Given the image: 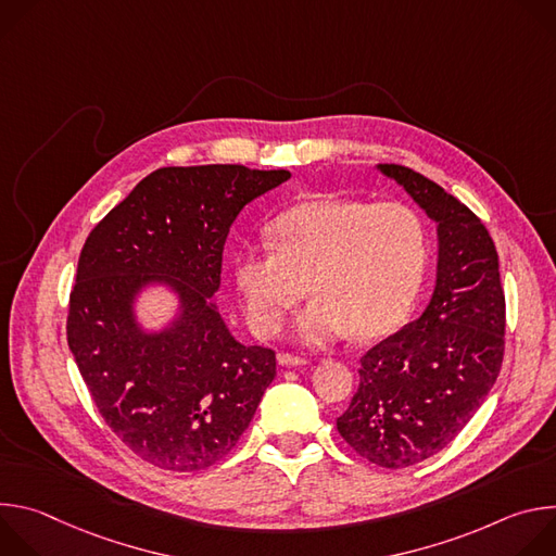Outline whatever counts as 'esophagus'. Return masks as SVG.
<instances>
[{"label":"esophagus","instance_id":"1","mask_svg":"<svg viewBox=\"0 0 556 556\" xmlns=\"http://www.w3.org/2000/svg\"><path fill=\"white\" fill-rule=\"evenodd\" d=\"M279 365L283 367H301V365H307L309 358L307 356H299V354H279Z\"/></svg>","mask_w":556,"mask_h":556}]
</instances>
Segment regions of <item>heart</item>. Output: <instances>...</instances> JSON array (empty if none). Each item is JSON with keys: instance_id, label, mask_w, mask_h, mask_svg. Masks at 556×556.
Wrapping results in <instances>:
<instances>
[{"instance_id": "b5f03b06", "label": "heart", "mask_w": 556, "mask_h": 556, "mask_svg": "<svg viewBox=\"0 0 556 556\" xmlns=\"http://www.w3.org/2000/svg\"><path fill=\"white\" fill-rule=\"evenodd\" d=\"M273 247L235 260V281L249 326L273 337L286 314L314 294L294 324L305 345L348 334L363 341L391 334L418 296L429 242L422 219L405 204L309 198L270 224Z\"/></svg>"}]
</instances>
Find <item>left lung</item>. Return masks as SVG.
Here are the masks:
<instances>
[{"instance_id":"8db88e82","label":"left lung","mask_w":556,"mask_h":556,"mask_svg":"<svg viewBox=\"0 0 556 556\" xmlns=\"http://www.w3.org/2000/svg\"><path fill=\"white\" fill-rule=\"evenodd\" d=\"M378 169L438 224L435 290L420 319L361 358L337 429L371 464L405 468L451 444L486 401L504 358L506 299L482 219L414 169Z\"/></svg>"}]
</instances>
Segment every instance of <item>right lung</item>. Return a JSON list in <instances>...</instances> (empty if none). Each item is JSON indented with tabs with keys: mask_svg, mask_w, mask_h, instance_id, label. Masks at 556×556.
<instances>
[{
	"mask_svg": "<svg viewBox=\"0 0 556 556\" xmlns=\"http://www.w3.org/2000/svg\"><path fill=\"white\" fill-rule=\"evenodd\" d=\"M288 178L244 165L163 167L88 235L67 345L108 427L157 468L202 470L228 455L277 374L273 350L235 341L213 294L230 224ZM155 282L179 296V314L147 333L132 303Z\"/></svg>",
	"mask_w": 556,
	"mask_h": 556,
	"instance_id": "right-lung-1",
	"label": "right lung"
}]
</instances>
